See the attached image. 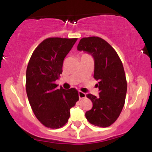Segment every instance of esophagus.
Masks as SVG:
<instances>
[{"mask_svg": "<svg viewBox=\"0 0 152 152\" xmlns=\"http://www.w3.org/2000/svg\"><path fill=\"white\" fill-rule=\"evenodd\" d=\"M79 99H84L86 97V94L82 91H79Z\"/></svg>", "mask_w": 152, "mask_h": 152, "instance_id": "esophagus-1", "label": "esophagus"}]
</instances>
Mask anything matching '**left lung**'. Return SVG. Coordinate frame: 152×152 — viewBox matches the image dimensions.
Instances as JSON below:
<instances>
[{
    "label": "left lung",
    "instance_id": "8db88e82",
    "mask_svg": "<svg viewBox=\"0 0 152 152\" xmlns=\"http://www.w3.org/2000/svg\"><path fill=\"white\" fill-rule=\"evenodd\" d=\"M77 50L93 56L94 78L99 80V96L87 95L93 107L86 112V118L97 126H110L119 117L125 103L127 84L123 64L114 48L98 37L81 39Z\"/></svg>",
    "mask_w": 152,
    "mask_h": 152
}]
</instances>
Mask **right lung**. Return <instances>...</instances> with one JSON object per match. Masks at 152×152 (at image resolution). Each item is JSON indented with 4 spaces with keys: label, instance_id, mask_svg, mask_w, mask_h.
I'll return each mask as SVG.
<instances>
[{
    "label": "right lung",
    "instance_id": "1",
    "mask_svg": "<svg viewBox=\"0 0 152 152\" xmlns=\"http://www.w3.org/2000/svg\"><path fill=\"white\" fill-rule=\"evenodd\" d=\"M77 39L51 37L42 41L32 53L26 70V93L37 118L45 126L58 129L70 117L79 100L75 88L57 89L63 61Z\"/></svg>",
    "mask_w": 152,
    "mask_h": 152
}]
</instances>
